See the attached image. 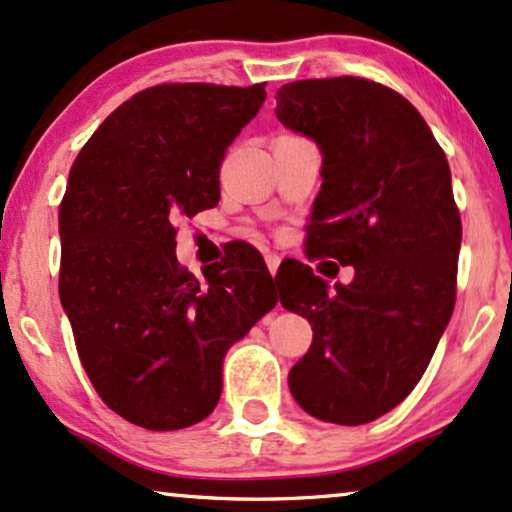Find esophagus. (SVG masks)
Wrapping results in <instances>:
<instances>
[{"label":"esophagus","instance_id":"obj_1","mask_svg":"<svg viewBox=\"0 0 512 512\" xmlns=\"http://www.w3.org/2000/svg\"><path fill=\"white\" fill-rule=\"evenodd\" d=\"M266 266H268V270H270V275H277V268H280V256L277 254H268L266 256Z\"/></svg>","mask_w":512,"mask_h":512}]
</instances>
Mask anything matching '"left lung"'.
I'll return each mask as SVG.
<instances>
[{
	"label": "left lung",
	"mask_w": 512,
	"mask_h": 512,
	"mask_svg": "<svg viewBox=\"0 0 512 512\" xmlns=\"http://www.w3.org/2000/svg\"><path fill=\"white\" fill-rule=\"evenodd\" d=\"M275 116L323 151L306 251L353 266L334 292L304 263L277 270L282 306L313 327L289 389L313 418L365 425L415 389L451 320L463 227L449 161L406 97L365 78L289 82Z\"/></svg>",
	"instance_id": "obj_1"
}]
</instances>
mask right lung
Here are the masks:
<instances>
[{
  "label": "right lung",
  "instance_id": "right-lung-1",
  "mask_svg": "<svg viewBox=\"0 0 512 512\" xmlns=\"http://www.w3.org/2000/svg\"><path fill=\"white\" fill-rule=\"evenodd\" d=\"M263 102L266 85L147 87L99 125L68 173L61 306L92 387L144 430L211 415L227 349L277 304L249 246L204 280L175 256V223L218 206L225 151Z\"/></svg>",
  "mask_w": 512,
  "mask_h": 512
}]
</instances>
